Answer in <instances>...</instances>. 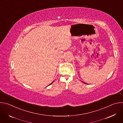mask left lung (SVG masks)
<instances>
[{"label": "left lung", "mask_w": 123, "mask_h": 123, "mask_svg": "<svg viewBox=\"0 0 123 123\" xmlns=\"http://www.w3.org/2000/svg\"><path fill=\"white\" fill-rule=\"evenodd\" d=\"M82 82H83V83H85V84H86V83H84V82H83V81H82Z\"/></svg>", "instance_id": "8db88e82"}]
</instances>
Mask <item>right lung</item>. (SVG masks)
Masks as SVG:
<instances>
[{"label": "right lung", "mask_w": 123, "mask_h": 123, "mask_svg": "<svg viewBox=\"0 0 123 123\" xmlns=\"http://www.w3.org/2000/svg\"><path fill=\"white\" fill-rule=\"evenodd\" d=\"M54 82V81H53V82H52V83H51V84H52V83H53V82Z\"/></svg>", "instance_id": "1"}]
</instances>
